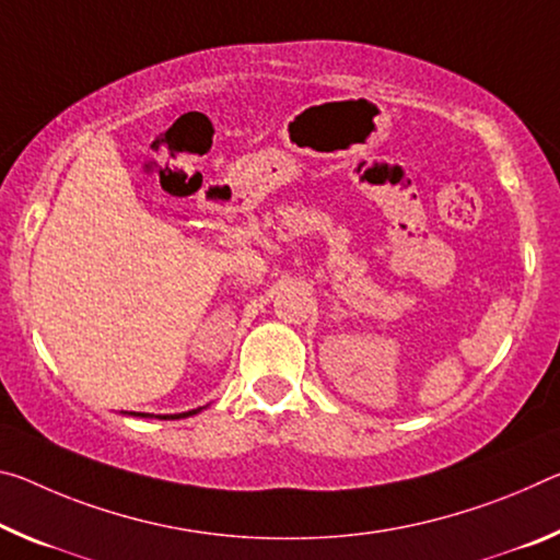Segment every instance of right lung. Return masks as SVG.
I'll return each instance as SVG.
<instances>
[{
	"instance_id": "1",
	"label": "right lung",
	"mask_w": 560,
	"mask_h": 560,
	"mask_svg": "<svg viewBox=\"0 0 560 560\" xmlns=\"http://www.w3.org/2000/svg\"><path fill=\"white\" fill-rule=\"evenodd\" d=\"M203 406H199V408H191V411H184V413H172V416H156V419H186V416H194V413H199ZM129 416H141V419H149V416H154V413H137V411H127Z\"/></svg>"
}]
</instances>
